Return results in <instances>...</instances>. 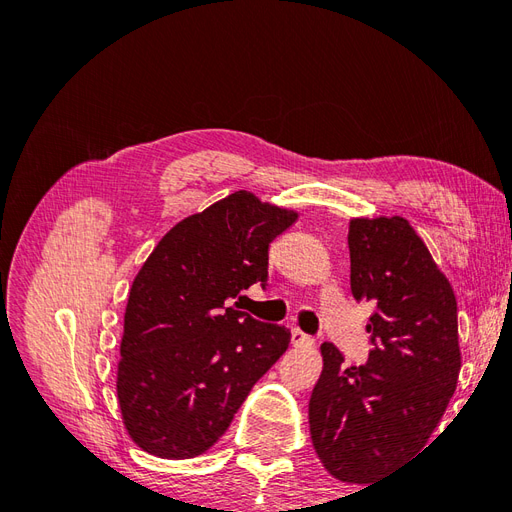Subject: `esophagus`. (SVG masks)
Listing matches in <instances>:
<instances>
[{"label": "esophagus", "mask_w": 512, "mask_h": 512, "mask_svg": "<svg viewBox=\"0 0 512 512\" xmlns=\"http://www.w3.org/2000/svg\"><path fill=\"white\" fill-rule=\"evenodd\" d=\"M292 344H294V346H312L314 339L309 337L307 333L299 331V329H292Z\"/></svg>", "instance_id": "1"}]
</instances>
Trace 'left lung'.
<instances>
[{
  "mask_svg": "<svg viewBox=\"0 0 512 512\" xmlns=\"http://www.w3.org/2000/svg\"><path fill=\"white\" fill-rule=\"evenodd\" d=\"M348 247L352 297L376 307L374 348L365 365H346L331 342L320 346L309 431L329 474L365 485L427 444L455 393L461 352L455 292L408 220H352Z\"/></svg>",
  "mask_w": 512,
  "mask_h": 512,
  "instance_id": "obj_1",
  "label": "left lung"
}]
</instances>
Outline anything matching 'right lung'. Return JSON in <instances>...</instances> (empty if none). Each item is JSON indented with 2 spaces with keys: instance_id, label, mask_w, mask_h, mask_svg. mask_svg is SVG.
I'll return each instance as SVG.
<instances>
[{
  "instance_id": "add662e5",
  "label": "right lung",
  "mask_w": 512,
  "mask_h": 512,
  "mask_svg": "<svg viewBox=\"0 0 512 512\" xmlns=\"http://www.w3.org/2000/svg\"><path fill=\"white\" fill-rule=\"evenodd\" d=\"M297 213L239 190L170 228L134 277L123 318L117 397L132 440L164 459L218 442L290 329L228 307L267 286L269 245Z\"/></svg>"
}]
</instances>
